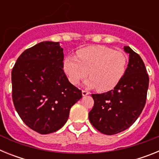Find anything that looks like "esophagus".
<instances>
[{
    "label": "esophagus",
    "instance_id": "esophagus-1",
    "mask_svg": "<svg viewBox=\"0 0 159 159\" xmlns=\"http://www.w3.org/2000/svg\"><path fill=\"white\" fill-rule=\"evenodd\" d=\"M89 94H90V92H88V91H85V90H83V91H82L83 96H86V95H89Z\"/></svg>",
    "mask_w": 159,
    "mask_h": 159
}]
</instances>
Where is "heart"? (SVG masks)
<instances>
[{"instance_id":"b5f03b06","label":"heart","mask_w":159,"mask_h":159,"mask_svg":"<svg viewBox=\"0 0 159 159\" xmlns=\"http://www.w3.org/2000/svg\"><path fill=\"white\" fill-rule=\"evenodd\" d=\"M77 57H65L63 68L68 80L74 85L88 75L85 82L88 88L108 92L120 82L128 64V57L121 51H115L102 45L88 46L78 50Z\"/></svg>"}]
</instances>
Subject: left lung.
<instances>
[{
    "mask_svg": "<svg viewBox=\"0 0 159 159\" xmlns=\"http://www.w3.org/2000/svg\"><path fill=\"white\" fill-rule=\"evenodd\" d=\"M129 54L127 71L113 90L92 94L94 106L88 114L91 123L102 134L111 135L127 130L139 118L147 100L149 76L139 54L125 46Z\"/></svg>",
    "mask_w": 159,
    "mask_h": 159,
    "instance_id": "8db88e82",
    "label": "left lung"
}]
</instances>
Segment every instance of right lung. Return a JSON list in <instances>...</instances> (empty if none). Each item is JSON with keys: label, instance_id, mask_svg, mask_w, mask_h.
Returning <instances> with one entry per match:
<instances>
[{"label": "right lung", "instance_id": "right-lung-1", "mask_svg": "<svg viewBox=\"0 0 159 159\" xmlns=\"http://www.w3.org/2000/svg\"><path fill=\"white\" fill-rule=\"evenodd\" d=\"M63 60L59 42L43 41L23 52L12 68L14 107L24 123L41 134L61 128L82 98L67 80Z\"/></svg>", "mask_w": 159, "mask_h": 159}]
</instances>
